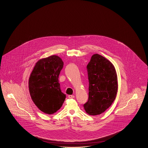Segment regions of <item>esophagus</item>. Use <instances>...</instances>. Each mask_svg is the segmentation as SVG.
<instances>
[{"mask_svg":"<svg viewBox=\"0 0 148 148\" xmlns=\"http://www.w3.org/2000/svg\"><path fill=\"white\" fill-rule=\"evenodd\" d=\"M68 97H69V98H74V97H75V96L74 95H69Z\"/></svg>","mask_w":148,"mask_h":148,"instance_id":"34e87169","label":"esophagus"}]
</instances>
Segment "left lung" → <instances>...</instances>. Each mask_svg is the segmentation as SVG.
Instances as JSON below:
<instances>
[{
    "label": "left lung",
    "instance_id": "1",
    "mask_svg": "<svg viewBox=\"0 0 148 148\" xmlns=\"http://www.w3.org/2000/svg\"><path fill=\"white\" fill-rule=\"evenodd\" d=\"M87 69L89 98L83 107L89 115L101 114L115 99L118 91L116 71L110 61L98 54L91 57Z\"/></svg>",
    "mask_w": 148,
    "mask_h": 148
}]
</instances>
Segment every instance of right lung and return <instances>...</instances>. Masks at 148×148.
Here are the masks:
<instances>
[{
    "label": "right lung",
    "instance_id": "obj_1",
    "mask_svg": "<svg viewBox=\"0 0 148 148\" xmlns=\"http://www.w3.org/2000/svg\"><path fill=\"white\" fill-rule=\"evenodd\" d=\"M64 62L57 56H51L36 62L29 79L30 95L36 106L48 114L61 108L66 95L61 92L59 75Z\"/></svg>",
    "mask_w": 148,
    "mask_h": 148
}]
</instances>
